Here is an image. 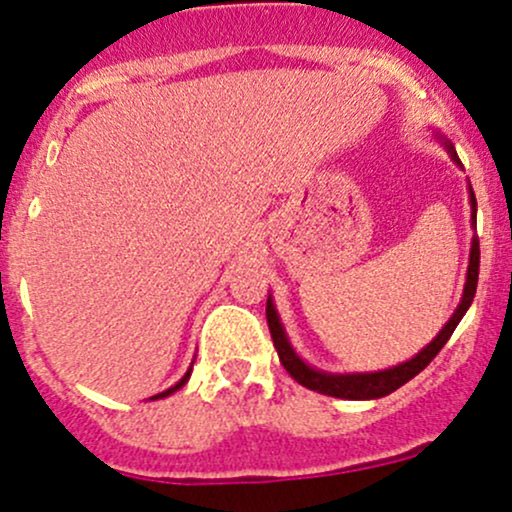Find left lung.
<instances>
[{"label": "left lung", "mask_w": 512, "mask_h": 512, "mask_svg": "<svg viewBox=\"0 0 512 512\" xmlns=\"http://www.w3.org/2000/svg\"><path fill=\"white\" fill-rule=\"evenodd\" d=\"M443 139V137H440ZM445 149L452 161L460 166V158L455 154V146L450 142H445ZM469 204H472V226H477V197H474L472 185H469ZM477 281H479V238H472V250H469V267H467V281H464V291H462V301L457 305V310L452 313V317L445 322L443 330L438 332V337L433 339L431 344L424 346L414 358L409 361L399 363L395 368L387 370H375V373H325V370L310 368L308 363L303 361L301 356L293 351V346L286 337L284 325H281L279 313H276L272 296L267 298V325L269 332H272V342L276 354H279L281 366L289 370V375L296 383H301L308 390L320 392V395H330V397H339V399H378L395 392L397 387H402L404 383H409L414 375H419L433 358L438 356V351L443 349L445 342L452 337L455 327L460 325V320L464 313L469 310V305L474 301V293H477Z\"/></svg>", "instance_id": "8db88e82"}]
</instances>
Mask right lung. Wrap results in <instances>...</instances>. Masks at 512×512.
I'll list each match as a JSON object with an SVG mask.
<instances>
[{
	"label": "right lung",
	"mask_w": 512,
	"mask_h": 512,
	"mask_svg": "<svg viewBox=\"0 0 512 512\" xmlns=\"http://www.w3.org/2000/svg\"><path fill=\"white\" fill-rule=\"evenodd\" d=\"M190 373H192V368H190V370H187V373H185V375H182V378H180V380H178V383H175L173 387H168V390H166V392H161V395H156V397H151V399H161V397H168V395H173V392H175V390H180V387H182V385H185V383H187V380H190Z\"/></svg>",
	"instance_id": "1"
}]
</instances>
